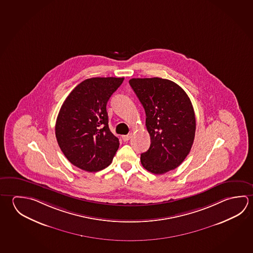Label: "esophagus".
<instances>
[{
  "instance_id": "esophagus-1",
  "label": "esophagus",
  "mask_w": 253,
  "mask_h": 253,
  "mask_svg": "<svg viewBox=\"0 0 253 253\" xmlns=\"http://www.w3.org/2000/svg\"><path fill=\"white\" fill-rule=\"evenodd\" d=\"M129 138H130V135H129V134H128V135H124V136H123V139H124V141H128Z\"/></svg>"
}]
</instances>
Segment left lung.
Wrapping results in <instances>:
<instances>
[{
  "label": "left lung",
  "mask_w": 253,
  "mask_h": 253,
  "mask_svg": "<svg viewBox=\"0 0 253 253\" xmlns=\"http://www.w3.org/2000/svg\"><path fill=\"white\" fill-rule=\"evenodd\" d=\"M146 112L149 149L141 154L143 167L154 174L177 168L194 143L195 116L190 98L174 82L154 78L128 81Z\"/></svg>",
  "instance_id": "obj_1"
}]
</instances>
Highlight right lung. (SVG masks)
Returning a JSON list of instances; mask_svg holds the SVG:
<instances>
[{
    "instance_id": "add662e5",
    "label": "right lung",
    "mask_w": 253,
    "mask_h": 253,
    "mask_svg": "<svg viewBox=\"0 0 253 253\" xmlns=\"http://www.w3.org/2000/svg\"><path fill=\"white\" fill-rule=\"evenodd\" d=\"M124 77H95L73 89L58 113L55 133L67 160L89 172L106 168L119 148L108 127L107 101Z\"/></svg>"
}]
</instances>
